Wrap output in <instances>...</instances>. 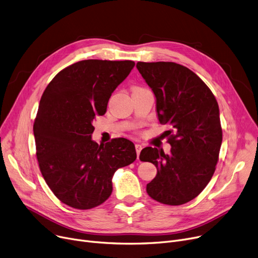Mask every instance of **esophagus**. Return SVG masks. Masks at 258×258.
Returning <instances> with one entry per match:
<instances>
[{
    "mask_svg": "<svg viewBox=\"0 0 258 258\" xmlns=\"http://www.w3.org/2000/svg\"><path fill=\"white\" fill-rule=\"evenodd\" d=\"M135 147H136V152H137V156H138V158H139L140 152L142 151V145H141V144H136V145H135Z\"/></svg>",
    "mask_w": 258,
    "mask_h": 258,
    "instance_id": "esophagus-1",
    "label": "esophagus"
}]
</instances>
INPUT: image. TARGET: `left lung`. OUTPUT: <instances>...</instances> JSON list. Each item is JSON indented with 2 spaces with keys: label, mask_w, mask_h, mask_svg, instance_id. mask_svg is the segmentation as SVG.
Wrapping results in <instances>:
<instances>
[{
  "label": "left lung",
  "mask_w": 258,
  "mask_h": 258,
  "mask_svg": "<svg viewBox=\"0 0 258 258\" xmlns=\"http://www.w3.org/2000/svg\"><path fill=\"white\" fill-rule=\"evenodd\" d=\"M137 69L156 97L160 123L171 131L166 136L169 154L145 147L140 160L157 167L146 185L152 199L166 205H182L204 189L215 170L223 133L219 104L196 73L175 62H137Z\"/></svg>",
  "instance_id": "1"
}]
</instances>
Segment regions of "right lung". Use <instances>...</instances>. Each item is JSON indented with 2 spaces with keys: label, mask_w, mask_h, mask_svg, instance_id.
I'll return each mask as SVG.
<instances>
[{
  "label": "right lung",
  "mask_w": 258,
  "mask_h": 258,
  "mask_svg": "<svg viewBox=\"0 0 258 258\" xmlns=\"http://www.w3.org/2000/svg\"><path fill=\"white\" fill-rule=\"evenodd\" d=\"M135 66L132 60L87 59L60 71L40 98L33 124L39 169L63 204L86 210L99 206L113 191L118 168L136 160L125 138L98 145L93 120L102 116L112 93Z\"/></svg>",
  "instance_id": "right-lung-1"
}]
</instances>
